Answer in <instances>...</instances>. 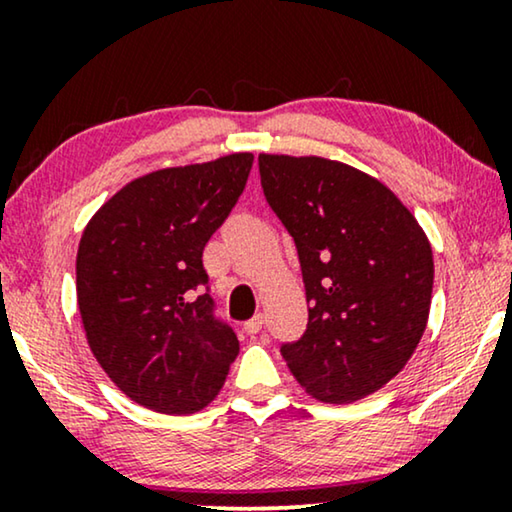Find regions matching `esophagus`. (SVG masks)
I'll return each instance as SVG.
<instances>
[{
	"label": "esophagus",
	"instance_id": "1",
	"mask_svg": "<svg viewBox=\"0 0 512 512\" xmlns=\"http://www.w3.org/2000/svg\"><path fill=\"white\" fill-rule=\"evenodd\" d=\"M261 328H263V314H256V317L244 321V331H247L249 335H256Z\"/></svg>",
	"mask_w": 512,
	"mask_h": 512
}]
</instances>
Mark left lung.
Listing matches in <instances>:
<instances>
[{
    "label": "left lung",
    "mask_w": 512,
    "mask_h": 512,
    "mask_svg": "<svg viewBox=\"0 0 512 512\" xmlns=\"http://www.w3.org/2000/svg\"><path fill=\"white\" fill-rule=\"evenodd\" d=\"M261 186L289 230L310 305L282 345L307 394L352 403L401 373L431 310L433 254L422 226L382 181L319 156H258Z\"/></svg>",
    "instance_id": "1"
}]
</instances>
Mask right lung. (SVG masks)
<instances>
[{
	"label": "right lung",
	"mask_w": 512,
	"mask_h": 512,
	"mask_svg": "<svg viewBox=\"0 0 512 512\" xmlns=\"http://www.w3.org/2000/svg\"><path fill=\"white\" fill-rule=\"evenodd\" d=\"M251 163V153H230L144 174L83 230L76 298L88 345L144 408L202 410L240 352L233 328L214 314L202 249L242 195Z\"/></svg>",
	"instance_id": "right-lung-1"
}]
</instances>
